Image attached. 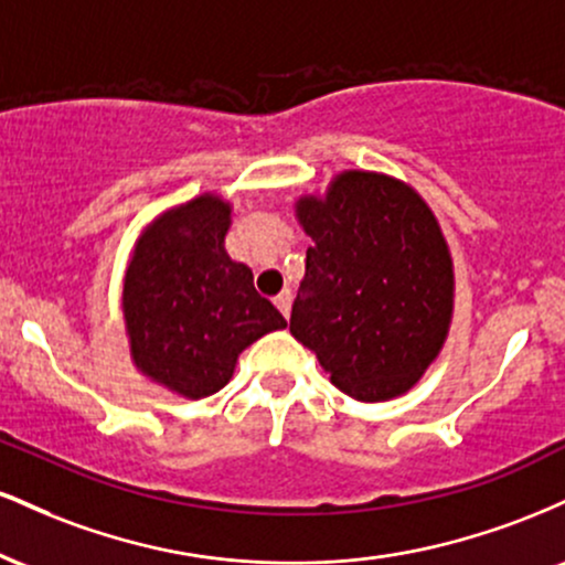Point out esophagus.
<instances>
[{"instance_id":"34e87169","label":"esophagus","mask_w":565,"mask_h":565,"mask_svg":"<svg viewBox=\"0 0 565 565\" xmlns=\"http://www.w3.org/2000/svg\"><path fill=\"white\" fill-rule=\"evenodd\" d=\"M274 302H276V308L281 310V316H284V319H287V316H289V310H291V291H281V295H278Z\"/></svg>"}]
</instances>
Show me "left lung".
<instances>
[{"instance_id": "obj_1", "label": "left lung", "mask_w": 565, "mask_h": 565, "mask_svg": "<svg viewBox=\"0 0 565 565\" xmlns=\"http://www.w3.org/2000/svg\"><path fill=\"white\" fill-rule=\"evenodd\" d=\"M295 212L313 246L291 337L350 398L377 404L412 391L454 310V265L433 210L391 174L348 170Z\"/></svg>"}]
</instances>
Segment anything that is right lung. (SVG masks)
<instances>
[{"instance_id":"add662e5","label":"right lung","mask_w":565,"mask_h":565,"mask_svg":"<svg viewBox=\"0 0 565 565\" xmlns=\"http://www.w3.org/2000/svg\"><path fill=\"white\" fill-rule=\"evenodd\" d=\"M231 204L204 193L167 210L129 257L121 313L138 372L183 398L228 385L238 353L287 327L257 295L252 270L231 260Z\"/></svg>"}]
</instances>
